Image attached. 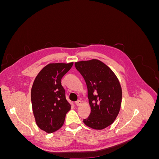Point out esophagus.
<instances>
[{
  "label": "esophagus",
  "instance_id": "1",
  "mask_svg": "<svg viewBox=\"0 0 159 159\" xmlns=\"http://www.w3.org/2000/svg\"><path fill=\"white\" fill-rule=\"evenodd\" d=\"M81 103H82V102H81V101H80V100H78L77 102H75V105H77V106H80Z\"/></svg>",
  "mask_w": 159,
  "mask_h": 159
}]
</instances>
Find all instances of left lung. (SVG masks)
<instances>
[{"mask_svg": "<svg viewBox=\"0 0 159 159\" xmlns=\"http://www.w3.org/2000/svg\"><path fill=\"white\" fill-rule=\"evenodd\" d=\"M75 66L87 85L91 107L89 116L84 123L94 129H103L111 125L119 114L121 85L113 71L98 60L75 62Z\"/></svg>", "mask_w": 159, "mask_h": 159, "instance_id": "left-lung-1", "label": "left lung"}]
</instances>
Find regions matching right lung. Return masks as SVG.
I'll list each match as a JSON object with an SVG mask.
<instances>
[{"instance_id":"right-lung-1","label":"right lung","mask_w":159,"mask_h":159,"mask_svg":"<svg viewBox=\"0 0 159 159\" xmlns=\"http://www.w3.org/2000/svg\"><path fill=\"white\" fill-rule=\"evenodd\" d=\"M73 64H49L39 72L33 83V113L38 127L48 133L55 132L62 127L66 115L71 109L61 81Z\"/></svg>"}]
</instances>
